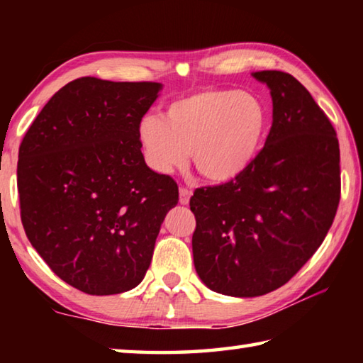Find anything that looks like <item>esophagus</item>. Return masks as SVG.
Segmentation results:
<instances>
[{
    "label": "esophagus",
    "mask_w": 363,
    "mask_h": 363,
    "mask_svg": "<svg viewBox=\"0 0 363 363\" xmlns=\"http://www.w3.org/2000/svg\"><path fill=\"white\" fill-rule=\"evenodd\" d=\"M190 195H192V190H189L187 187H181L179 189V203L181 205H189Z\"/></svg>",
    "instance_id": "1"
}]
</instances>
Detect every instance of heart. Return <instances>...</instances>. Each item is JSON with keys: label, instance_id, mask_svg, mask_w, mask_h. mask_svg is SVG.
Returning a JSON list of instances; mask_svg holds the SVG:
<instances>
[{"label": "heart", "instance_id": "1", "mask_svg": "<svg viewBox=\"0 0 363 363\" xmlns=\"http://www.w3.org/2000/svg\"><path fill=\"white\" fill-rule=\"evenodd\" d=\"M270 113L250 91L206 88L171 101L163 116L147 113L138 139L147 167L171 174L187 163L205 179L227 184L253 167L266 144Z\"/></svg>", "mask_w": 363, "mask_h": 363}]
</instances>
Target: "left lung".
Segmentation results:
<instances>
[{
  "mask_svg": "<svg viewBox=\"0 0 363 363\" xmlns=\"http://www.w3.org/2000/svg\"><path fill=\"white\" fill-rule=\"evenodd\" d=\"M272 96L259 158L237 181L196 189L194 264L216 293L253 298L285 285L327 237L341 196L340 144L328 116L290 73H253Z\"/></svg>",
  "mask_w": 363,
  "mask_h": 363,
  "instance_id": "left-lung-1",
  "label": "left lung"
}]
</instances>
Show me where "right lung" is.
<instances>
[{
  "label": "right lung",
  "mask_w": 363,
  "mask_h": 363,
  "mask_svg": "<svg viewBox=\"0 0 363 363\" xmlns=\"http://www.w3.org/2000/svg\"><path fill=\"white\" fill-rule=\"evenodd\" d=\"M160 88L77 78L49 99L21 143L23 229L52 272L83 293L138 286L179 200L173 177L147 167L138 139Z\"/></svg>",
  "instance_id": "1"
}]
</instances>
